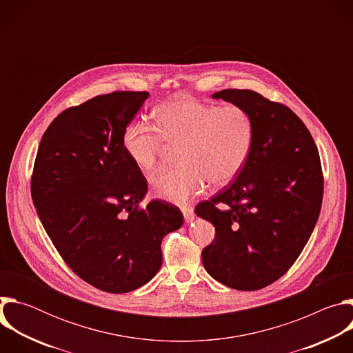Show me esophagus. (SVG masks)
Returning <instances> with one entry per match:
<instances>
[{"label":"esophagus","mask_w":353,"mask_h":353,"mask_svg":"<svg viewBox=\"0 0 353 353\" xmlns=\"http://www.w3.org/2000/svg\"><path fill=\"white\" fill-rule=\"evenodd\" d=\"M181 212H183V216H184V219H185L187 223H190V222L194 221V210H192L191 207H188V205L181 207Z\"/></svg>","instance_id":"34e87169"}]
</instances>
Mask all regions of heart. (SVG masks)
I'll return each instance as SVG.
<instances>
[{"label":"heart","instance_id":"heart-1","mask_svg":"<svg viewBox=\"0 0 353 353\" xmlns=\"http://www.w3.org/2000/svg\"><path fill=\"white\" fill-rule=\"evenodd\" d=\"M155 125L130 123L123 146L142 172H154L168 148H177V169L158 173L150 180L154 194L173 204H183L208 183L225 187L244 168L254 142V123L240 106L207 105L179 97L155 109Z\"/></svg>","mask_w":353,"mask_h":353}]
</instances>
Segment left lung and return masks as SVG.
Listing matches in <instances>:
<instances>
[{
  "instance_id": "left-lung-1",
  "label": "left lung",
  "mask_w": 353,
  "mask_h": 353,
  "mask_svg": "<svg viewBox=\"0 0 353 353\" xmlns=\"http://www.w3.org/2000/svg\"><path fill=\"white\" fill-rule=\"evenodd\" d=\"M212 99L250 113L254 142L233 183L195 208L215 226L203 264L232 289L257 290L293 265L313 233L324 188L320 155L307 127L289 108L248 89H225Z\"/></svg>"
}]
</instances>
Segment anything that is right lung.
Wrapping results in <instances>:
<instances>
[{
    "label": "right lung",
    "instance_id": "right-lung-1",
    "mask_svg": "<svg viewBox=\"0 0 353 353\" xmlns=\"http://www.w3.org/2000/svg\"><path fill=\"white\" fill-rule=\"evenodd\" d=\"M148 92H113L59 114L41 137L32 176L40 222L85 282L125 293L162 265V239L183 225L165 201L139 208L148 185L123 146L124 128Z\"/></svg>",
    "mask_w": 353,
    "mask_h": 353
}]
</instances>
